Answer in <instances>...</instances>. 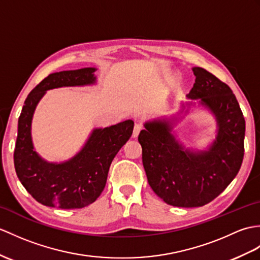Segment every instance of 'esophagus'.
<instances>
[{
    "label": "esophagus",
    "instance_id": "1",
    "mask_svg": "<svg viewBox=\"0 0 260 260\" xmlns=\"http://www.w3.org/2000/svg\"><path fill=\"white\" fill-rule=\"evenodd\" d=\"M143 126L141 123H136L134 126V131H133V137H137L138 134H140V132L142 131Z\"/></svg>",
    "mask_w": 260,
    "mask_h": 260
}]
</instances>
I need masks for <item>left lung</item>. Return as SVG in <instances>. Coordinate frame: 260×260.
<instances>
[{"label": "left lung", "instance_id": "8db88e82", "mask_svg": "<svg viewBox=\"0 0 260 260\" xmlns=\"http://www.w3.org/2000/svg\"><path fill=\"white\" fill-rule=\"evenodd\" d=\"M192 72L196 80L186 95L191 101L182 104L180 113L188 112L195 101L207 108L217 124L213 143L203 150L185 147L172 133L180 118L176 116L149 120L138 135L149 186L166 204L177 207L212 202L236 177L244 158L245 118L236 96L206 70L192 68Z\"/></svg>", "mask_w": 260, "mask_h": 260}]
</instances>
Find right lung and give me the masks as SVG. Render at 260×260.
Here are the masks:
<instances>
[{"mask_svg": "<svg viewBox=\"0 0 260 260\" xmlns=\"http://www.w3.org/2000/svg\"><path fill=\"white\" fill-rule=\"evenodd\" d=\"M95 68L62 71L45 77L24 102L17 126L14 166L22 185L32 197L48 207L83 208L94 203L104 189L112 160L132 136V119L105 128H94L80 152L61 161H47L32 141V119L39 102L48 89L96 84Z\"/></svg>", "mask_w": 260, "mask_h": 260, "instance_id": "obj_1", "label": "right lung"}]
</instances>
